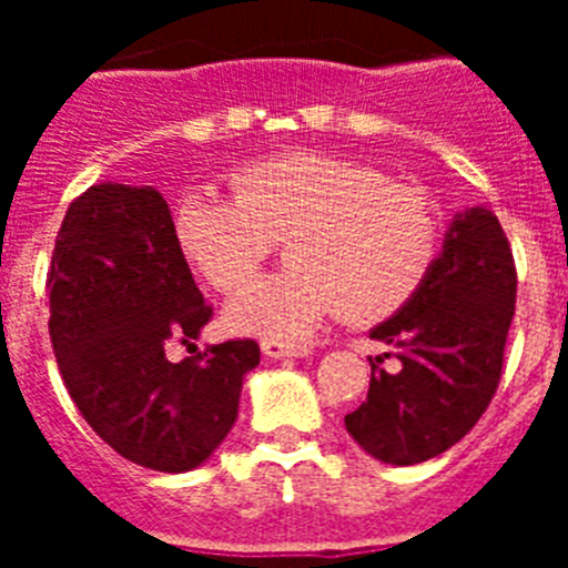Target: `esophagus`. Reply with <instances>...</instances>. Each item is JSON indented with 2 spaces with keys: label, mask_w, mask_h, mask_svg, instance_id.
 Returning <instances> with one entry per match:
<instances>
[{
  "label": "esophagus",
  "mask_w": 568,
  "mask_h": 568,
  "mask_svg": "<svg viewBox=\"0 0 568 568\" xmlns=\"http://www.w3.org/2000/svg\"><path fill=\"white\" fill-rule=\"evenodd\" d=\"M261 353H264V358H304V355H310V349L307 346L281 344V341H261Z\"/></svg>",
  "instance_id": "obj_1"
}]
</instances>
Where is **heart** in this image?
<instances>
[{"mask_svg":"<svg viewBox=\"0 0 568 568\" xmlns=\"http://www.w3.org/2000/svg\"><path fill=\"white\" fill-rule=\"evenodd\" d=\"M235 195L187 193L173 235L190 267L215 290L253 278L275 239L293 270L253 281L224 304V327L264 341H301L341 313L378 324L424 290L444 227L429 195L369 164L295 153L250 164Z\"/></svg>","mask_w":568,"mask_h":568,"instance_id":"obj_1","label":"heart"}]
</instances>
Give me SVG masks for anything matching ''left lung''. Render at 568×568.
<instances>
[{"mask_svg":"<svg viewBox=\"0 0 568 568\" xmlns=\"http://www.w3.org/2000/svg\"><path fill=\"white\" fill-rule=\"evenodd\" d=\"M518 273L498 215L464 207L446 227L435 270L404 310L369 335L395 349L398 373L373 364L346 433L381 464L413 466L458 444L486 413L504 369ZM389 358V353H384Z\"/></svg>","mask_w":568,"mask_h":568,"instance_id":"left-lung-1","label":"left lung"}]
</instances>
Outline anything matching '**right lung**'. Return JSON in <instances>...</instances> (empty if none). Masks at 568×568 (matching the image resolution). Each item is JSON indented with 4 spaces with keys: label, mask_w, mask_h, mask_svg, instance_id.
I'll return each instance as SVG.
<instances>
[{
    "label": "right lung",
    "mask_w": 568,
    "mask_h": 568,
    "mask_svg": "<svg viewBox=\"0 0 568 568\" xmlns=\"http://www.w3.org/2000/svg\"><path fill=\"white\" fill-rule=\"evenodd\" d=\"M50 341L70 398L122 458L190 471L239 418L255 341H224L179 364L168 344L202 335L195 287L155 187L99 182L68 207L50 261Z\"/></svg>",
    "instance_id": "add662e5"
}]
</instances>
